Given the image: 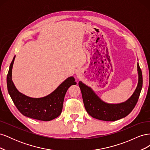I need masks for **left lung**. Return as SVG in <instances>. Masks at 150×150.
Segmentation results:
<instances>
[{
  "mask_svg": "<svg viewBox=\"0 0 150 150\" xmlns=\"http://www.w3.org/2000/svg\"><path fill=\"white\" fill-rule=\"evenodd\" d=\"M138 81L132 95L125 102L108 103L99 98L93 89L79 81V86L82 93L86 111L94 118L106 121H114L128 116L137 104L143 86L142 72L137 64Z\"/></svg>",
  "mask_w": 150,
  "mask_h": 150,
  "instance_id": "1",
  "label": "left lung"
}]
</instances>
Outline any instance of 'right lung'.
<instances>
[{
    "mask_svg": "<svg viewBox=\"0 0 150 150\" xmlns=\"http://www.w3.org/2000/svg\"><path fill=\"white\" fill-rule=\"evenodd\" d=\"M16 56L11 63L7 76L8 94L22 115L30 118L40 121H51L61 114L63 102L67 91L71 86L76 84L73 76L68 77L53 91L46 96L31 98L17 90L12 78V67Z\"/></svg>",
    "mask_w": 150,
    "mask_h": 150,
    "instance_id": "add662e5",
    "label": "right lung"
}]
</instances>
